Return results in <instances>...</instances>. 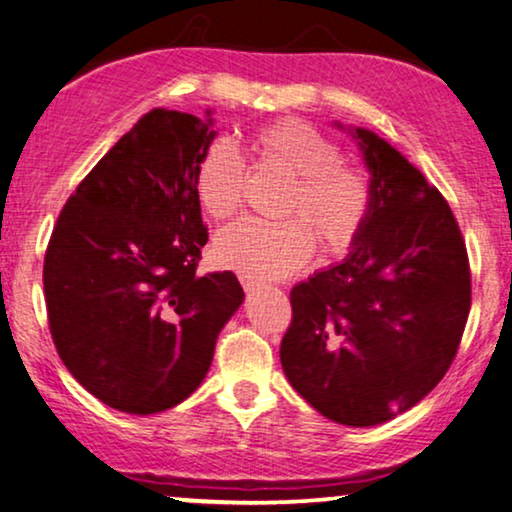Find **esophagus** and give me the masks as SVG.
<instances>
[{
  "label": "esophagus",
  "mask_w": 512,
  "mask_h": 512,
  "mask_svg": "<svg viewBox=\"0 0 512 512\" xmlns=\"http://www.w3.org/2000/svg\"><path fill=\"white\" fill-rule=\"evenodd\" d=\"M241 283H243L245 293H255V290L260 288V283H257V281H252V278H245V276H241Z\"/></svg>",
  "instance_id": "1"
}]
</instances>
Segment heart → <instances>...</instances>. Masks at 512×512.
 Wrapping results in <instances>:
<instances>
[{
  "mask_svg": "<svg viewBox=\"0 0 512 512\" xmlns=\"http://www.w3.org/2000/svg\"><path fill=\"white\" fill-rule=\"evenodd\" d=\"M248 153L264 170L288 179L278 200L281 222L241 219L212 243L215 260L252 281L286 278L304 267L314 248L321 260L345 255L364 234L373 212L371 172L347 163L340 146L309 122L271 120L252 129ZM245 172L229 146L210 144L196 167V193L215 219L236 215Z\"/></svg>",
  "mask_w": 512,
  "mask_h": 512,
  "instance_id": "heart-1",
  "label": "heart"
}]
</instances>
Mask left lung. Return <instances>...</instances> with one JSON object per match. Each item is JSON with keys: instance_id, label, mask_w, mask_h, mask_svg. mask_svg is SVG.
Segmentation results:
<instances>
[{"instance_id": "1", "label": "left lung", "mask_w": 512, "mask_h": 512, "mask_svg": "<svg viewBox=\"0 0 512 512\" xmlns=\"http://www.w3.org/2000/svg\"><path fill=\"white\" fill-rule=\"evenodd\" d=\"M349 132L373 177V212L347 260L290 290L281 364L321 416L368 428L409 411L449 371L470 264L442 193L378 134Z\"/></svg>"}]
</instances>
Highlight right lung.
Instances as JSON below:
<instances>
[{
	"label": "right lung",
	"instance_id": "add662e5",
	"mask_svg": "<svg viewBox=\"0 0 512 512\" xmlns=\"http://www.w3.org/2000/svg\"><path fill=\"white\" fill-rule=\"evenodd\" d=\"M210 127L153 108L80 181L49 238L56 352L111 409L148 416L196 392L245 297L231 271L196 274L208 243L196 167Z\"/></svg>",
	"mask_w": 512,
	"mask_h": 512
}]
</instances>
